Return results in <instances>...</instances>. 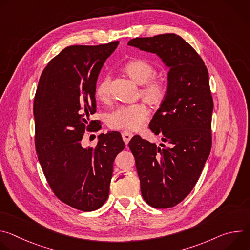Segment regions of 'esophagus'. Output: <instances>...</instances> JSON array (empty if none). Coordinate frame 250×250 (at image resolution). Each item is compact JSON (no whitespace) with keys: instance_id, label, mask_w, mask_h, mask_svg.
I'll return each mask as SVG.
<instances>
[{"instance_id":"esophagus-1","label":"esophagus","mask_w":250,"mask_h":250,"mask_svg":"<svg viewBox=\"0 0 250 250\" xmlns=\"http://www.w3.org/2000/svg\"><path fill=\"white\" fill-rule=\"evenodd\" d=\"M122 136H123V139L125 141V144L127 145L128 142H129V140L131 139V137L133 136V134H132V132H129V131H123L122 132Z\"/></svg>"}]
</instances>
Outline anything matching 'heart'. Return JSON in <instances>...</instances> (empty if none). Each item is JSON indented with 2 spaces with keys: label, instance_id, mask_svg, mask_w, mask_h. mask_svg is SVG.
Instances as JSON below:
<instances>
[{
  "label": "heart",
  "instance_id": "1",
  "mask_svg": "<svg viewBox=\"0 0 250 250\" xmlns=\"http://www.w3.org/2000/svg\"><path fill=\"white\" fill-rule=\"evenodd\" d=\"M125 72L137 84L144 85L141 90L144 95L150 102L160 101L165 94V85L160 79L152 78L155 74V68L144 59H133L125 63ZM110 83L109 75L104 76L96 87V97L105 102L110 98ZM148 110L145 104H122L119 105L108 116V125L115 129L134 130L144 125L148 118Z\"/></svg>",
  "mask_w": 250,
  "mask_h": 250
}]
</instances>
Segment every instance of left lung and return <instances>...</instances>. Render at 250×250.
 <instances>
[{
    "label": "left lung",
    "instance_id": "1",
    "mask_svg": "<svg viewBox=\"0 0 250 250\" xmlns=\"http://www.w3.org/2000/svg\"><path fill=\"white\" fill-rule=\"evenodd\" d=\"M127 45L156 54L169 68L165 96L149 123L163 144L134 135L128 146L142 198L153 208H171L193 190L210 152L208 73L196 50L175 33L132 39Z\"/></svg>",
    "mask_w": 250,
    "mask_h": 250
}]
</instances>
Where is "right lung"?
<instances>
[{"label":"right lung","instance_id":"right-lung-1","mask_svg":"<svg viewBox=\"0 0 250 250\" xmlns=\"http://www.w3.org/2000/svg\"><path fill=\"white\" fill-rule=\"evenodd\" d=\"M118 44L66 47L44 68L34 97L35 150L44 176L60 201L83 211L108 199L115 158L125 147L118 131L100 134L94 148L81 145L96 123L90 116L100 71Z\"/></svg>","mask_w":250,"mask_h":250}]
</instances>
